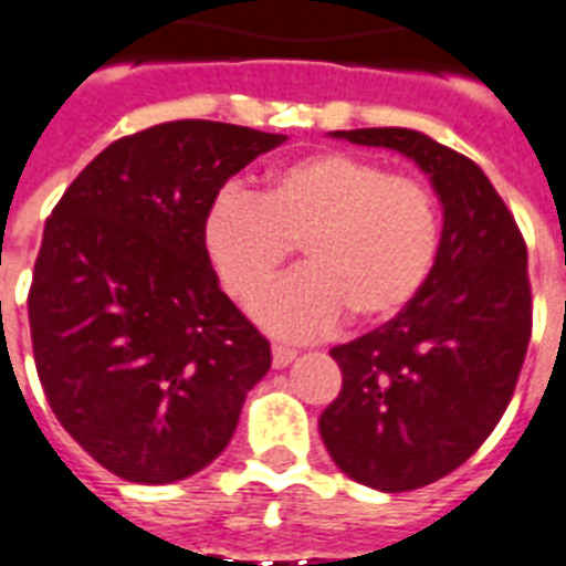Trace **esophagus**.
I'll return each instance as SVG.
<instances>
[{
  "label": "esophagus",
  "mask_w": 566,
  "mask_h": 566,
  "mask_svg": "<svg viewBox=\"0 0 566 566\" xmlns=\"http://www.w3.org/2000/svg\"><path fill=\"white\" fill-rule=\"evenodd\" d=\"M294 358H297V353H294V349H289V347H274L272 349L274 370H286V367L294 361Z\"/></svg>",
  "instance_id": "esophagus-1"
}]
</instances>
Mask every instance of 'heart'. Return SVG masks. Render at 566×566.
Wrapping results in <instances>:
<instances>
[{"mask_svg": "<svg viewBox=\"0 0 566 566\" xmlns=\"http://www.w3.org/2000/svg\"><path fill=\"white\" fill-rule=\"evenodd\" d=\"M202 242L219 283L249 301L301 245L303 272L251 306L292 340L338 329L347 312L385 324L408 310L440 254V208L419 179L356 153H315L280 167L260 196L226 188L205 210Z\"/></svg>", "mask_w": 566, "mask_h": 566, "instance_id": "1", "label": "heart"}]
</instances>
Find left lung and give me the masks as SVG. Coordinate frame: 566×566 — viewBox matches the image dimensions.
Wrapping results in <instances>:
<instances>
[{
  "label": "left lung",
  "mask_w": 566,
  "mask_h": 566,
  "mask_svg": "<svg viewBox=\"0 0 566 566\" xmlns=\"http://www.w3.org/2000/svg\"><path fill=\"white\" fill-rule=\"evenodd\" d=\"M329 135L401 153L442 205L431 277L394 321L329 349L344 385L317 422L347 478L410 492L460 469L515 394L532 333L526 245L489 176L431 135L405 126Z\"/></svg>",
  "instance_id": "left-lung-1"
}]
</instances>
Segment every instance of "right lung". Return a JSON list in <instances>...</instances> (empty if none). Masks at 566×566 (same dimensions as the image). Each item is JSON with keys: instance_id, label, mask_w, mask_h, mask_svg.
<instances>
[{"instance_id": "add662e5", "label": "right lung", "mask_w": 566, "mask_h": 566, "mask_svg": "<svg viewBox=\"0 0 566 566\" xmlns=\"http://www.w3.org/2000/svg\"><path fill=\"white\" fill-rule=\"evenodd\" d=\"M286 135L170 120L109 144L42 231L28 321L42 390L65 431L129 483L217 460L272 347L219 289L205 210Z\"/></svg>"}]
</instances>
